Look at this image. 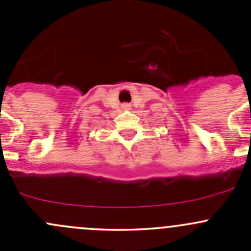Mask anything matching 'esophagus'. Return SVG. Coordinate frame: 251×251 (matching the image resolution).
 Returning a JSON list of instances; mask_svg holds the SVG:
<instances>
[{"label":"esophagus","instance_id":"obj_1","mask_svg":"<svg viewBox=\"0 0 251 251\" xmlns=\"http://www.w3.org/2000/svg\"><path fill=\"white\" fill-rule=\"evenodd\" d=\"M121 109H123V110H130L131 109V105L128 104V103H124V104L121 105Z\"/></svg>","mask_w":251,"mask_h":251}]
</instances>
